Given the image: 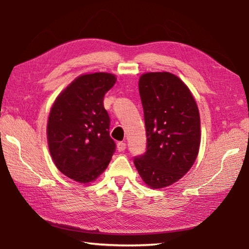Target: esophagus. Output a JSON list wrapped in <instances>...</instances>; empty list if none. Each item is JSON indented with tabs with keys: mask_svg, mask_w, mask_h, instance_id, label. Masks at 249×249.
<instances>
[{
	"mask_svg": "<svg viewBox=\"0 0 249 249\" xmlns=\"http://www.w3.org/2000/svg\"><path fill=\"white\" fill-rule=\"evenodd\" d=\"M125 149H126V143H125V142H123V141L118 142V151L119 152H123Z\"/></svg>",
	"mask_w": 249,
	"mask_h": 249,
	"instance_id": "1",
	"label": "esophagus"
}]
</instances>
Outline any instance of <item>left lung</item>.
I'll use <instances>...</instances> for the list:
<instances>
[{"label":"left lung","mask_w":249,"mask_h":249,"mask_svg":"<svg viewBox=\"0 0 249 249\" xmlns=\"http://www.w3.org/2000/svg\"><path fill=\"white\" fill-rule=\"evenodd\" d=\"M146 151L134 158L144 183L162 188L178 181L197 158L199 110L189 89L173 73L147 72L139 80Z\"/></svg>","instance_id":"left-lung-1"}]
</instances>
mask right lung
<instances>
[{"mask_svg":"<svg viewBox=\"0 0 249 249\" xmlns=\"http://www.w3.org/2000/svg\"><path fill=\"white\" fill-rule=\"evenodd\" d=\"M112 73L78 77L52 106L47 136L56 168L71 179L89 183L108 167L115 142L110 137V118L105 94L114 86Z\"/></svg>","mask_w":249,"mask_h":249,"instance_id":"right-lung-1","label":"right lung"}]
</instances>
